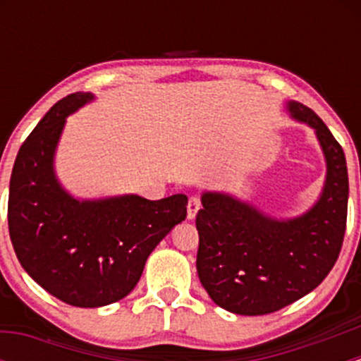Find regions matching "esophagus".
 I'll return each instance as SVG.
<instances>
[{"label": "esophagus", "mask_w": 361, "mask_h": 361, "mask_svg": "<svg viewBox=\"0 0 361 361\" xmlns=\"http://www.w3.org/2000/svg\"><path fill=\"white\" fill-rule=\"evenodd\" d=\"M200 198L198 197H190V200H188V219H195L197 217V214H198V210H200Z\"/></svg>", "instance_id": "1"}]
</instances>
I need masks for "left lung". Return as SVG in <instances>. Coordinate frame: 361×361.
<instances>
[{"label": "left lung", "instance_id": "8db88e82", "mask_svg": "<svg viewBox=\"0 0 361 361\" xmlns=\"http://www.w3.org/2000/svg\"><path fill=\"white\" fill-rule=\"evenodd\" d=\"M293 118L316 128L327 161L322 197L307 214L280 222L229 195L205 193L197 214L198 279L215 304L263 316L307 295L333 270L346 231L343 147L314 110L290 102Z\"/></svg>", "mask_w": 361, "mask_h": 361}]
</instances>
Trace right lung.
<instances>
[{
	"mask_svg": "<svg viewBox=\"0 0 361 361\" xmlns=\"http://www.w3.org/2000/svg\"><path fill=\"white\" fill-rule=\"evenodd\" d=\"M90 100L91 93L68 94L37 123L15 159L8 197V229L23 270L76 307H102L130 293L147 256L185 221L188 204L181 193L78 202L61 188L54 151L66 117Z\"/></svg>",
	"mask_w": 361,
	"mask_h": 361,
	"instance_id": "1",
	"label": "right lung"
}]
</instances>
